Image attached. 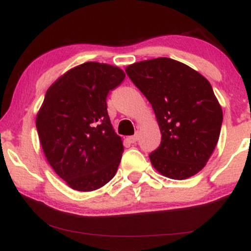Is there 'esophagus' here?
<instances>
[{"instance_id": "1", "label": "esophagus", "mask_w": 251, "mask_h": 251, "mask_svg": "<svg viewBox=\"0 0 251 251\" xmlns=\"http://www.w3.org/2000/svg\"><path fill=\"white\" fill-rule=\"evenodd\" d=\"M127 140L131 142V144H135V142L139 140V134H134V135H132V136H128Z\"/></svg>"}]
</instances>
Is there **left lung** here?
Listing matches in <instances>:
<instances>
[{"label":"left lung","instance_id":"8db88e82","mask_svg":"<svg viewBox=\"0 0 251 251\" xmlns=\"http://www.w3.org/2000/svg\"><path fill=\"white\" fill-rule=\"evenodd\" d=\"M126 74L151 104L161 144L149 154L153 167L173 179L199 173L220 135L223 110L201 74L170 58L135 62Z\"/></svg>","mask_w":251,"mask_h":251}]
</instances>
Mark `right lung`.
<instances>
[{"instance_id":"right-lung-1","label":"right lung","mask_w":251,"mask_h":251,"mask_svg":"<svg viewBox=\"0 0 251 251\" xmlns=\"http://www.w3.org/2000/svg\"><path fill=\"white\" fill-rule=\"evenodd\" d=\"M125 78L118 67L85 62L46 91L36 118L44 154L59 177L77 191L110 182L122 160V138L111 125L106 97Z\"/></svg>"}]
</instances>
